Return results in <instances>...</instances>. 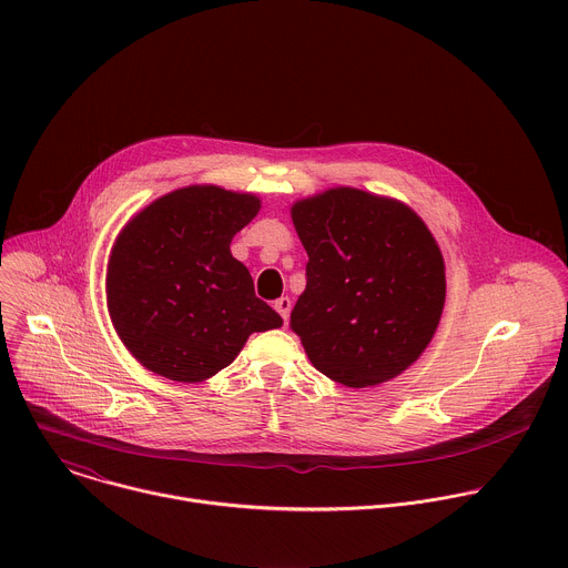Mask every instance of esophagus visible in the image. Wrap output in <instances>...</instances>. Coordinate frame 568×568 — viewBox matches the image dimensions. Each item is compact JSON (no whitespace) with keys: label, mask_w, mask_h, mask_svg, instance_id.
<instances>
[{"label":"esophagus","mask_w":568,"mask_h":568,"mask_svg":"<svg viewBox=\"0 0 568 568\" xmlns=\"http://www.w3.org/2000/svg\"><path fill=\"white\" fill-rule=\"evenodd\" d=\"M274 307L278 310V314L283 316V321L287 323V318H290V310H292V301H290L287 296H281V298L274 303Z\"/></svg>","instance_id":"1"}]
</instances>
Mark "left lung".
Returning <instances> with one entry per match:
<instances>
[{"mask_svg": "<svg viewBox=\"0 0 568 568\" xmlns=\"http://www.w3.org/2000/svg\"><path fill=\"white\" fill-rule=\"evenodd\" d=\"M290 215L310 258L290 328L312 366L348 388L402 375L432 344L447 294L425 220L353 186L301 197Z\"/></svg>", "mask_w": 568, "mask_h": 568, "instance_id": "obj_1", "label": "left lung"}]
</instances>
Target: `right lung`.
<instances>
[{"mask_svg": "<svg viewBox=\"0 0 568 568\" xmlns=\"http://www.w3.org/2000/svg\"><path fill=\"white\" fill-rule=\"evenodd\" d=\"M261 206L254 193L191 184L125 222L108 258L105 296L119 339L141 366L197 384L226 368L250 335L283 326L229 250Z\"/></svg>", "mask_w": 568, "mask_h": 568, "instance_id": "right-lung-1", "label": "right lung"}]
</instances>
